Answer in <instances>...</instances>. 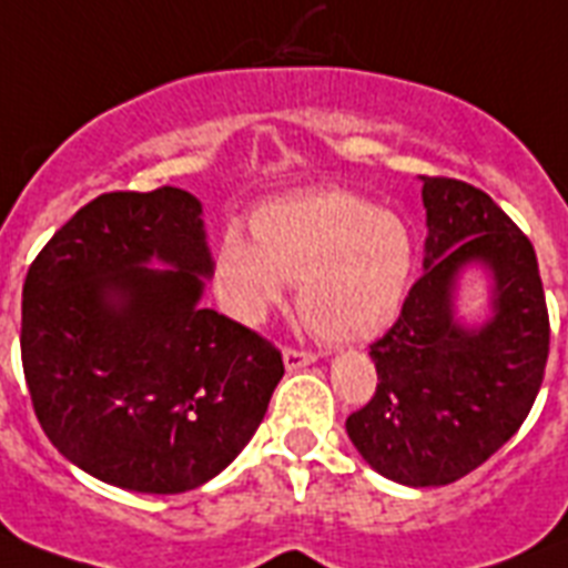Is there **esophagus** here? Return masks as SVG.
<instances>
[{"instance_id": "34e87169", "label": "esophagus", "mask_w": 568, "mask_h": 568, "mask_svg": "<svg viewBox=\"0 0 568 568\" xmlns=\"http://www.w3.org/2000/svg\"><path fill=\"white\" fill-rule=\"evenodd\" d=\"M283 361H285V369H288V373H294V369H303V366L314 364V361H317V355H314V352L292 349V346H288V349L283 352Z\"/></svg>"}]
</instances>
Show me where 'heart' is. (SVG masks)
<instances>
[{
	"mask_svg": "<svg viewBox=\"0 0 568 568\" xmlns=\"http://www.w3.org/2000/svg\"><path fill=\"white\" fill-rule=\"evenodd\" d=\"M254 239L231 227L216 251L219 297L256 323L297 283L303 321L326 341H369L395 321L413 271L402 219L346 190L283 195L254 213Z\"/></svg>",
	"mask_w": 568,
	"mask_h": 568,
	"instance_id": "b5f03b06",
	"label": "heart"
}]
</instances>
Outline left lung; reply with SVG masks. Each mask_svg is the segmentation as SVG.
Returning <instances> with one entry per match:
<instances>
[{
	"mask_svg": "<svg viewBox=\"0 0 568 568\" xmlns=\"http://www.w3.org/2000/svg\"><path fill=\"white\" fill-rule=\"evenodd\" d=\"M427 211L424 274L387 335L369 346L378 387L346 418L357 454L409 488L450 485L519 430L549 361V312L528 236L488 193L422 175ZM495 280L483 327L455 317V283L468 264Z\"/></svg>",
	"mask_w": 568,
	"mask_h": 568,
	"instance_id": "left-lung-1",
	"label": "left lung"
}]
</instances>
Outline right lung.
<instances>
[{
	"label": "right lung",
	"mask_w": 568,
	"mask_h": 568,
	"mask_svg": "<svg viewBox=\"0 0 568 568\" xmlns=\"http://www.w3.org/2000/svg\"><path fill=\"white\" fill-rule=\"evenodd\" d=\"M161 261L166 270H150ZM202 202L103 193L22 285V369L51 445L100 483L184 494L231 465L283 378L274 343L202 306Z\"/></svg>",
	"instance_id": "obj_1"
}]
</instances>
